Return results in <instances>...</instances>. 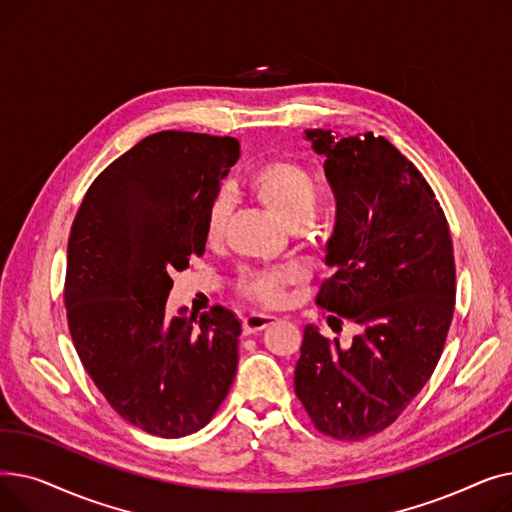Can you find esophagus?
<instances>
[{"label":"esophagus","instance_id":"1","mask_svg":"<svg viewBox=\"0 0 512 512\" xmlns=\"http://www.w3.org/2000/svg\"><path fill=\"white\" fill-rule=\"evenodd\" d=\"M276 321V315L270 313H249L242 321V328H245V334H255L265 330L267 326H272Z\"/></svg>","mask_w":512,"mask_h":512}]
</instances>
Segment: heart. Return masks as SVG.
I'll return each instance as SVG.
<instances>
[{
	"label": "heart",
	"mask_w": 512,
	"mask_h": 512,
	"mask_svg": "<svg viewBox=\"0 0 512 512\" xmlns=\"http://www.w3.org/2000/svg\"><path fill=\"white\" fill-rule=\"evenodd\" d=\"M251 193L263 203L276 220L284 226L307 224L317 205L319 186L315 178L301 166L292 161H270L263 164L249 176ZM228 222V205L224 199L213 201L207 211L205 234L209 242H220L226 232ZM301 278L299 270L294 267H282V270L270 272H253L242 278L240 286L247 297L276 305L284 299V290L288 284Z\"/></svg>",
	"instance_id": "heart-1"
}]
</instances>
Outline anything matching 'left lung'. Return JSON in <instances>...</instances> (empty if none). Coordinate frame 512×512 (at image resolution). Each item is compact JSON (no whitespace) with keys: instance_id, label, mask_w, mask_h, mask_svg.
<instances>
[{"instance_id":"obj_1","label":"left lung","mask_w":512,"mask_h":512,"mask_svg":"<svg viewBox=\"0 0 512 512\" xmlns=\"http://www.w3.org/2000/svg\"><path fill=\"white\" fill-rule=\"evenodd\" d=\"M305 139L336 197L324 249L332 278L315 303L361 334L342 348L305 326L294 392L321 432L363 440L396 421L440 361L456 292L452 240L434 191L384 137L311 128Z\"/></svg>"}]
</instances>
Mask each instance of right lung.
<instances>
[{
  "label": "right lung",
  "instance_id": "add662e5",
  "mask_svg": "<svg viewBox=\"0 0 512 512\" xmlns=\"http://www.w3.org/2000/svg\"><path fill=\"white\" fill-rule=\"evenodd\" d=\"M232 137L164 130L107 166L80 205L66 270L74 348L112 409L147 434L209 423L238 365V317L166 315L170 274L205 253V222L236 164Z\"/></svg>",
  "mask_w": 512,
  "mask_h": 512
}]
</instances>
